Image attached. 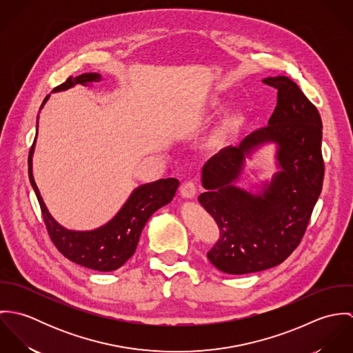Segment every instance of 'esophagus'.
I'll return each instance as SVG.
<instances>
[{"label":"esophagus","mask_w":353,"mask_h":353,"mask_svg":"<svg viewBox=\"0 0 353 353\" xmlns=\"http://www.w3.org/2000/svg\"><path fill=\"white\" fill-rule=\"evenodd\" d=\"M197 194V188H196V183L189 181V182H185L182 183L181 186V196L186 200H193Z\"/></svg>","instance_id":"obj_1"}]
</instances>
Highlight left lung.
<instances>
[{
	"mask_svg": "<svg viewBox=\"0 0 353 353\" xmlns=\"http://www.w3.org/2000/svg\"><path fill=\"white\" fill-rule=\"evenodd\" d=\"M276 88L277 105L268 126L227 147L202 167L199 201L216 220L220 239L208 252L227 274H248L280 265L304 235L323 182L322 121L318 110L287 76L262 80ZM275 145L276 170L269 180L239 186L245 164Z\"/></svg>",
	"mask_w": 353,
	"mask_h": 353,
	"instance_id": "left-lung-1",
	"label": "left lung"
}]
</instances>
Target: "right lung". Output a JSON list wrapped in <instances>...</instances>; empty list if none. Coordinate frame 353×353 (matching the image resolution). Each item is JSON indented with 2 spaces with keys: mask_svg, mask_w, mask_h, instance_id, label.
Wrapping results in <instances>:
<instances>
[{
  "mask_svg": "<svg viewBox=\"0 0 353 353\" xmlns=\"http://www.w3.org/2000/svg\"><path fill=\"white\" fill-rule=\"evenodd\" d=\"M103 77L99 73H83L76 77H69L63 84L54 88L52 92L66 91L77 84L88 85L92 83H99ZM49 98L50 95L45 98L41 110L46 101H49ZM38 121L37 136L39 123ZM34 151L35 144L32 145L28 156V176L41 205L43 220L52 243L72 262L99 272L117 270L134 254L147 221L157 209L172 201L179 186V181L175 178L159 179L151 183L140 185L132 192L117 214L105 224L87 231L68 230L51 216L35 183L32 174Z\"/></svg>",
  "mask_w": 353,
  "mask_h": 353,
  "instance_id": "obj_1",
  "label": "right lung"
}]
</instances>
